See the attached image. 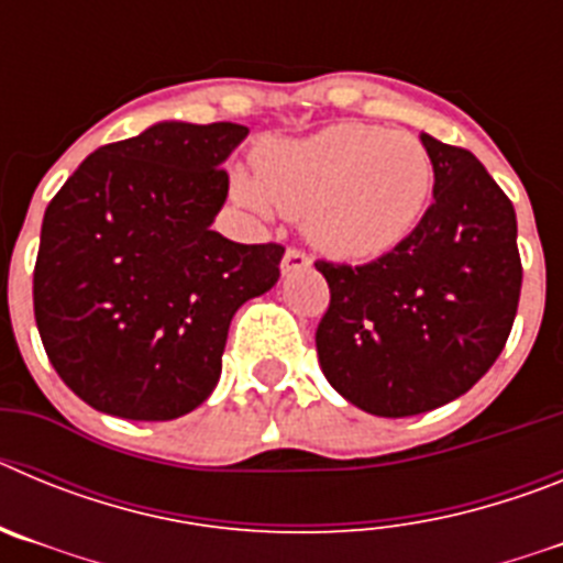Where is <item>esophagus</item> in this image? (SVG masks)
<instances>
[{"mask_svg":"<svg viewBox=\"0 0 563 563\" xmlns=\"http://www.w3.org/2000/svg\"><path fill=\"white\" fill-rule=\"evenodd\" d=\"M305 267H310V256L305 251H298V247H287L285 258H282V273L305 271Z\"/></svg>","mask_w":563,"mask_h":563,"instance_id":"obj_1","label":"esophagus"}]
</instances>
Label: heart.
Masks as SVG:
<instances>
[{
    "label": "heart",
    "instance_id": "1",
    "mask_svg": "<svg viewBox=\"0 0 563 563\" xmlns=\"http://www.w3.org/2000/svg\"><path fill=\"white\" fill-rule=\"evenodd\" d=\"M253 211L305 217L307 236L335 258L366 262L402 245L434 197V161L411 132L335 123L256 154V174L236 172Z\"/></svg>",
    "mask_w": 563,
    "mask_h": 563
}]
</instances>
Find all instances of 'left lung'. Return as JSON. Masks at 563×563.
Returning <instances> with one entry per match:
<instances>
[{"mask_svg":"<svg viewBox=\"0 0 563 563\" xmlns=\"http://www.w3.org/2000/svg\"><path fill=\"white\" fill-rule=\"evenodd\" d=\"M420 141L434 202L417 231L366 265L316 262L330 285L318 363L338 395L377 417L465 395L505 350L521 296L514 202L467 148Z\"/></svg>","mask_w":563,"mask_h":563,"instance_id":"1","label":"left lung"}]
</instances>
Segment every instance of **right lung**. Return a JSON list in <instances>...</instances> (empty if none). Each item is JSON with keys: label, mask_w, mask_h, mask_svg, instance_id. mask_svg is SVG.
Segmentation results:
<instances>
[{"label": "right lung", "mask_w": 563, "mask_h": 563, "mask_svg": "<svg viewBox=\"0 0 563 563\" xmlns=\"http://www.w3.org/2000/svg\"><path fill=\"white\" fill-rule=\"evenodd\" d=\"M239 123L163 121L92 152L49 200L33 312L53 369L123 420H174L213 391L228 327L285 247L211 231Z\"/></svg>", "instance_id": "obj_1"}]
</instances>
